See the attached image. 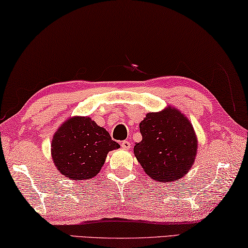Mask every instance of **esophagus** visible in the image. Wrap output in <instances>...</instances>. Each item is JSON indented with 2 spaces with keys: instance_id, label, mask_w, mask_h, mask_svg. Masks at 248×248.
Segmentation results:
<instances>
[{
  "instance_id": "obj_1",
  "label": "esophagus",
  "mask_w": 248,
  "mask_h": 248,
  "mask_svg": "<svg viewBox=\"0 0 248 248\" xmlns=\"http://www.w3.org/2000/svg\"><path fill=\"white\" fill-rule=\"evenodd\" d=\"M131 143L129 142V141H127V140H124V141H123V142H121V148L123 149H124V150H128V149H130V145Z\"/></svg>"
}]
</instances>
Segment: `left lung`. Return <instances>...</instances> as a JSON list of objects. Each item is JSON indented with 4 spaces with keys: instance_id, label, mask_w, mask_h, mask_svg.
I'll return each mask as SVG.
<instances>
[{
    "instance_id": "1",
    "label": "left lung",
    "mask_w": 248,
    "mask_h": 248,
    "mask_svg": "<svg viewBox=\"0 0 248 248\" xmlns=\"http://www.w3.org/2000/svg\"><path fill=\"white\" fill-rule=\"evenodd\" d=\"M142 140L133 152L153 181L171 183L186 175L195 161L198 139L190 120L169 106L162 111L149 112L141 121Z\"/></svg>"
}]
</instances>
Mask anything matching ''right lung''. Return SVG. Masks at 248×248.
<instances>
[{
	"label": "right lung",
	"instance_id": "obj_1",
	"mask_svg": "<svg viewBox=\"0 0 248 248\" xmlns=\"http://www.w3.org/2000/svg\"><path fill=\"white\" fill-rule=\"evenodd\" d=\"M120 145L105 128L89 117H73L62 124L52 140V158L61 174L89 180L99 173L109 151Z\"/></svg>",
	"mask_w": 248,
	"mask_h": 248
}]
</instances>
